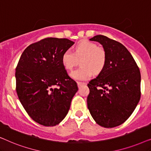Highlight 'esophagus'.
Instances as JSON below:
<instances>
[{
	"label": "esophagus",
	"mask_w": 151,
	"mask_h": 151,
	"mask_svg": "<svg viewBox=\"0 0 151 151\" xmlns=\"http://www.w3.org/2000/svg\"><path fill=\"white\" fill-rule=\"evenodd\" d=\"M77 83H78V86H81L82 84H86L85 82H78Z\"/></svg>",
	"instance_id": "34e87169"
}]
</instances>
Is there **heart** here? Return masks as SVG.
<instances>
[{"instance_id": "1", "label": "heart", "mask_w": 151, "mask_h": 151, "mask_svg": "<svg viewBox=\"0 0 151 151\" xmlns=\"http://www.w3.org/2000/svg\"><path fill=\"white\" fill-rule=\"evenodd\" d=\"M80 60L82 67L72 71L70 76L78 80H86L92 77L93 71L98 73L104 68L106 61V53L103 47L96 43L82 40L76 45L75 52L67 50L62 55V63L67 70H72Z\"/></svg>"}]
</instances>
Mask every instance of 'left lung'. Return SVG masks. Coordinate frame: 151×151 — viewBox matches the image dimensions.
<instances>
[{
	"label": "left lung",
	"instance_id": "left-lung-1",
	"mask_svg": "<svg viewBox=\"0 0 151 151\" xmlns=\"http://www.w3.org/2000/svg\"><path fill=\"white\" fill-rule=\"evenodd\" d=\"M98 42L106 53L104 68L88 84L87 106L101 127L122 124L135 110L140 100L141 75L131 53L122 44L102 35L90 38Z\"/></svg>",
	"mask_w": 151,
	"mask_h": 151
}]
</instances>
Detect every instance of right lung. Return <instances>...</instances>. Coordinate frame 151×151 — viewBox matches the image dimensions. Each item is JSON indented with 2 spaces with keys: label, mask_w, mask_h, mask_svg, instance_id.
<instances>
[{
  "label": "right lung",
  "mask_w": 151,
  "mask_h": 151,
  "mask_svg": "<svg viewBox=\"0 0 151 151\" xmlns=\"http://www.w3.org/2000/svg\"><path fill=\"white\" fill-rule=\"evenodd\" d=\"M74 44L47 38L24 49L16 69V92L28 115L45 127L58 124L67 115L77 83L68 76L62 55Z\"/></svg>",
  "instance_id": "1"
}]
</instances>
